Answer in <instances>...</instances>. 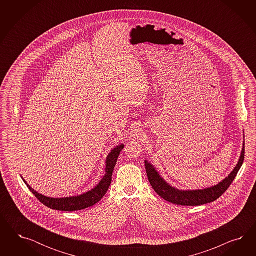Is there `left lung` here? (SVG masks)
<instances>
[{
  "label": "left lung",
  "mask_w": 256,
  "mask_h": 256,
  "mask_svg": "<svg viewBox=\"0 0 256 256\" xmlns=\"http://www.w3.org/2000/svg\"><path fill=\"white\" fill-rule=\"evenodd\" d=\"M245 149L243 146L241 152L240 158L232 172L224 179L220 183L211 188L198 190H179L163 180L158 172L153 168L151 164L146 160V170L148 174V180L156 194L166 201L170 202L179 206H201L217 200L220 196L224 194L226 190L232 184V180L236 176V174L240 169L244 160Z\"/></svg>",
  "instance_id": "obj_1"
}]
</instances>
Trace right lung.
Returning a JSON list of instances; mask_svg holds the SVG:
<instances>
[{"instance_id":"1","label":"right lung","mask_w":256,"mask_h":256,"mask_svg":"<svg viewBox=\"0 0 256 256\" xmlns=\"http://www.w3.org/2000/svg\"><path fill=\"white\" fill-rule=\"evenodd\" d=\"M124 148L123 144H120L108 154L106 160V174L101 179L98 185L87 192L86 194L74 196V197H66V198H50L46 197L42 194H39L34 190L31 186H29L26 181L24 180V183L28 188L32 192L39 202L45 204L48 208L52 210H62V211H77V210H84L86 208L92 206L98 202L100 201L101 198L105 195L108 190V186L112 182V170L116 166V163L120 154L121 150Z\"/></svg>"}]
</instances>
